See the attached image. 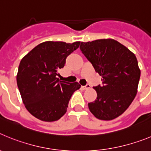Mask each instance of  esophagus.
I'll use <instances>...</instances> for the list:
<instances>
[{
    "mask_svg": "<svg viewBox=\"0 0 151 151\" xmlns=\"http://www.w3.org/2000/svg\"><path fill=\"white\" fill-rule=\"evenodd\" d=\"M82 87L83 89H88V88H90L91 85H89V84H87L86 85H84V86H82Z\"/></svg>",
    "mask_w": 151,
    "mask_h": 151,
    "instance_id": "34e87169",
    "label": "esophagus"
}]
</instances>
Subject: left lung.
Listing matches in <instances>:
<instances>
[{
	"label": "left lung",
	"instance_id": "8db88e82",
	"mask_svg": "<svg viewBox=\"0 0 151 151\" xmlns=\"http://www.w3.org/2000/svg\"><path fill=\"white\" fill-rule=\"evenodd\" d=\"M80 50L102 76L97 99L88 103L96 118L112 120L124 113L137 94L141 71L135 55L113 39L82 42Z\"/></svg>",
	"mask_w": 151,
	"mask_h": 151
}]
</instances>
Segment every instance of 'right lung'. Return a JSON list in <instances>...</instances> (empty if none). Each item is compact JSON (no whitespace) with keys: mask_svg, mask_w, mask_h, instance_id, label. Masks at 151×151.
Segmentation results:
<instances>
[{"mask_svg":"<svg viewBox=\"0 0 151 151\" xmlns=\"http://www.w3.org/2000/svg\"><path fill=\"white\" fill-rule=\"evenodd\" d=\"M80 41H45L21 60L17 86L28 111L40 120L54 122L66 113L72 95L81 85L60 81L58 71L66 57L79 47Z\"/></svg>","mask_w":151,"mask_h":151,"instance_id":"right-lung-1","label":"right lung"}]
</instances>
